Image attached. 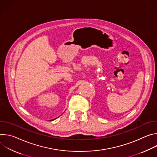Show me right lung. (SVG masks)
Wrapping results in <instances>:
<instances>
[{
  "label": "right lung",
  "mask_w": 157,
  "mask_h": 157,
  "mask_svg": "<svg viewBox=\"0 0 157 157\" xmlns=\"http://www.w3.org/2000/svg\"><path fill=\"white\" fill-rule=\"evenodd\" d=\"M55 119H53V120H55ZM53 120H52V121H53Z\"/></svg>",
  "instance_id": "right-lung-1"
}]
</instances>
